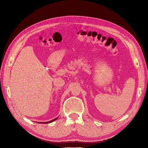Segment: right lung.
I'll return each instance as SVG.
<instances>
[{
	"mask_svg": "<svg viewBox=\"0 0 148 148\" xmlns=\"http://www.w3.org/2000/svg\"><path fill=\"white\" fill-rule=\"evenodd\" d=\"M58 118V117L56 118H55V119H53V120H51V121H48V122H38V123H51V122H53V121H56Z\"/></svg>",
	"mask_w": 148,
	"mask_h": 148,
	"instance_id": "obj_1",
	"label": "right lung"
}]
</instances>
